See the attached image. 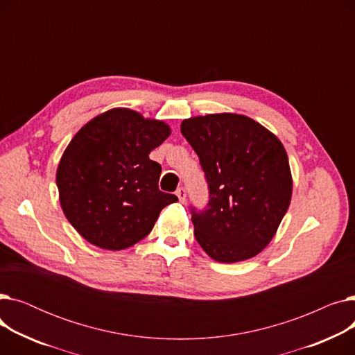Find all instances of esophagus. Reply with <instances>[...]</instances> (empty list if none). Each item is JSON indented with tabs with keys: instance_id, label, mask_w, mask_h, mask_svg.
<instances>
[{
	"instance_id": "esophagus-1",
	"label": "esophagus",
	"mask_w": 355,
	"mask_h": 355,
	"mask_svg": "<svg viewBox=\"0 0 355 355\" xmlns=\"http://www.w3.org/2000/svg\"><path fill=\"white\" fill-rule=\"evenodd\" d=\"M175 194H177V197H178V200H180L181 202H184L185 198H187V193H185V189H182V187H180V189L175 191Z\"/></svg>"
}]
</instances>
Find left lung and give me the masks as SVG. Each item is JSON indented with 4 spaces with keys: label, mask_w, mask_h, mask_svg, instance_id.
<instances>
[{
    "label": "left lung",
    "mask_w": 355,
    "mask_h": 355,
    "mask_svg": "<svg viewBox=\"0 0 355 355\" xmlns=\"http://www.w3.org/2000/svg\"><path fill=\"white\" fill-rule=\"evenodd\" d=\"M181 134L209 184L207 207H191L198 245L223 263L256 256L269 245L291 204L292 175L282 142L237 114L185 119Z\"/></svg>",
    "instance_id": "left-lung-1"
}]
</instances>
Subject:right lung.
<instances>
[{"label":"right lung","instance_id":"right-lung-1","mask_svg":"<svg viewBox=\"0 0 355 355\" xmlns=\"http://www.w3.org/2000/svg\"><path fill=\"white\" fill-rule=\"evenodd\" d=\"M171 134L166 123L115 107L73 137L55 174L63 213L89 243L122 250L153 230L177 196L158 189L161 165L149 153Z\"/></svg>","mask_w":355,"mask_h":355}]
</instances>
